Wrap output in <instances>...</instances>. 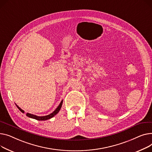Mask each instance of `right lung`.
Instances as JSON below:
<instances>
[{"mask_svg": "<svg viewBox=\"0 0 152 152\" xmlns=\"http://www.w3.org/2000/svg\"><path fill=\"white\" fill-rule=\"evenodd\" d=\"M62 101H62L61 102L60 104L59 105V106L58 107L57 109H56L54 112H53V113H51V114H50V115H48L43 116V117H38V116L34 115H33V114H31V113H26V115L28 116V117H30V118H32L35 119V120H40V121H42V120H47L50 119V118H51L52 117H54V116H55V115H56V114L59 112V111L60 110V109H61V107H62ZM16 106H17V107L18 108V109H19V110H20L22 113H24V110H23L21 108H20L18 106V105H16Z\"/></svg>", "mask_w": 152, "mask_h": 152, "instance_id": "right-lung-1", "label": "right lung"}]
</instances>
